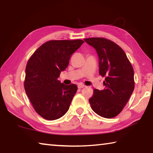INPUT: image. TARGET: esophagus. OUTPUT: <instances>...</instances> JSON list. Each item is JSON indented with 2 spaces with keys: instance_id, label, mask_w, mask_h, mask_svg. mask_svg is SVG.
Instances as JSON below:
<instances>
[{
  "instance_id": "1",
  "label": "esophagus",
  "mask_w": 153,
  "mask_h": 153,
  "mask_svg": "<svg viewBox=\"0 0 153 153\" xmlns=\"http://www.w3.org/2000/svg\"><path fill=\"white\" fill-rule=\"evenodd\" d=\"M85 85H84V84H79L78 85H77V87H78V88L79 89H81V88H84L85 87Z\"/></svg>"
}]
</instances>
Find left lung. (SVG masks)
I'll use <instances>...</instances> for the list:
<instances>
[{
  "mask_svg": "<svg viewBox=\"0 0 153 153\" xmlns=\"http://www.w3.org/2000/svg\"><path fill=\"white\" fill-rule=\"evenodd\" d=\"M96 49L99 74L105 77L103 90L95 89L89 99L91 109L102 117L112 118L121 112L134 89V69L123 49L107 39H84Z\"/></svg>",
  "mask_w": 153,
  "mask_h": 153,
  "instance_id": "8db88e82",
  "label": "left lung"
}]
</instances>
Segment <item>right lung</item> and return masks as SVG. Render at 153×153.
<instances>
[{
  "label": "right lung",
  "mask_w": 153,
  "mask_h": 153,
  "mask_svg": "<svg viewBox=\"0 0 153 153\" xmlns=\"http://www.w3.org/2000/svg\"><path fill=\"white\" fill-rule=\"evenodd\" d=\"M83 43L81 39L49 41L36 50L27 62L25 90L36 112L46 120H57L69 110L77 87L66 85L57 78Z\"/></svg>",
  "instance_id": "1"
}]
</instances>
